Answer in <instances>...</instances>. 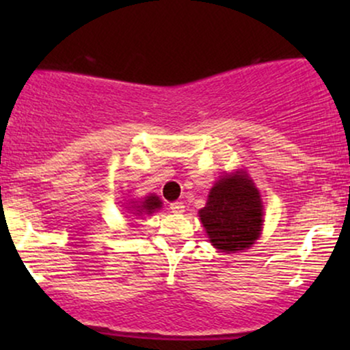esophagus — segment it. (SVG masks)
<instances>
[{
	"label": "esophagus",
	"mask_w": 350,
	"mask_h": 350,
	"mask_svg": "<svg viewBox=\"0 0 350 350\" xmlns=\"http://www.w3.org/2000/svg\"><path fill=\"white\" fill-rule=\"evenodd\" d=\"M170 208H171V212H174V214H183L184 212V204L183 202H171L170 204Z\"/></svg>",
	"instance_id": "obj_1"
}]
</instances>
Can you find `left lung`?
Instances as JSON below:
<instances>
[{
	"label": "left lung",
	"mask_w": 350,
	"mask_h": 350,
	"mask_svg": "<svg viewBox=\"0 0 350 350\" xmlns=\"http://www.w3.org/2000/svg\"><path fill=\"white\" fill-rule=\"evenodd\" d=\"M199 217L215 248L222 252L245 250L258 239L263 226L258 189L243 171L226 176L211 189Z\"/></svg>",
	"instance_id": "obj_1"
}]
</instances>
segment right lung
<instances>
[{
    "label": "right lung",
    "mask_w": 350,
    "mask_h": 350,
    "mask_svg": "<svg viewBox=\"0 0 350 350\" xmlns=\"http://www.w3.org/2000/svg\"><path fill=\"white\" fill-rule=\"evenodd\" d=\"M159 207H161V200H159V198H156V196H148V198L144 199L139 206H135V208H138V211H136V214H143V212L151 214V212H154L156 208H159Z\"/></svg>",
    "instance_id": "1"
}]
</instances>
